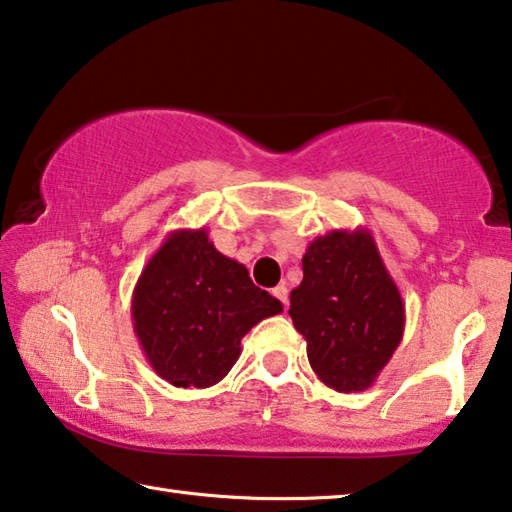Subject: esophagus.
<instances>
[{
	"label": "esophagus",
	"mask_w": 512,
	"mask_h": 512,
	"mask_svg": "<svg viewBox=\"0 0 512 512\" xmlns=\"http://www.w3.org/2000/svg\"><path fill=\"white\" fill-rule=\"evenodd\" d=\"M273 296H275V298H278V300H280V303H282V305H285V310H287V305H289V289H287L285 285H278V287H275V289H273Z\"/></svg>",
	"instance_id": "obj_1"
}]
</instances>
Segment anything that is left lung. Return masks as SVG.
I'll use <instances>...</instances> for the list:
<instances>
[{
	"mask_svg": "<svg viewBox=\"0 0 512 512\" xmlns=\"http://www.w3.org/2000/svg\"><path fill=\"white\" fill-rule=\"evenodd\" d=\"M289 316L323 385L351 394L376 383L403 339L405 305L369 230H332L307 246Z\"/></svg>",
	"mask_w": 512,
	"mask_h": 512,
	"instance_id": "left-lung-1",
	"label": "left lung"
}]
</instances>
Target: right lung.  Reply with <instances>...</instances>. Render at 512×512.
I'll return each instance as SVG.
<instances>
[{"label": "right lung", "instance_id": "add662e5", "mask_svg": "<svg viewBox=\"0 0 512 512\" xmlns=\"http://www.w3.org/2000/svg\"><path fill=\"white\" fill-rule=\"evenodd\" d=\"M282 303L225 257L205 227L175 230L141 271L132 321L145 358L175 387H212L241 355V339Z\"/></svg>", "mask_w": 512, "mask_h": 512}]
</instances>
